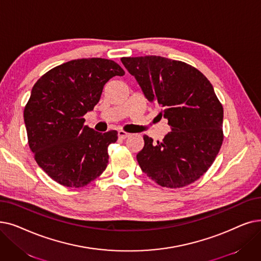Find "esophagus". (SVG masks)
<instances>
[{
    "mask_svg": "<svg viewBox=\"0 0 261 261\" xmlns=\"http://www.w3.org/2000/svg\"><path fill=\"white\" fill-rule=\"evenodd\" d=\"M128 137H130V133H127V132L122 131V130H119V131H118V138H119L120 140H124V139H127Z\"/></svg>",
    "mask_w": 261,
    "mask_h": 261,
    "instance_id": "esophagus-1",
    "label": "esophagus"
}]
</instances>
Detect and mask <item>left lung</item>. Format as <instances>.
I'll use <instances>...</instances> for the list:
<instances>
[{
    "instance_id": "1",
    "label": "left lung",
    "mask_w": 261,
    "mask_h": 261,
    "mask_svg": "<svg viewBox=\"0 0 261 261\" xmlns=\"http://www.w3.org/2000/svg\"><path fill=\"white\" fill-rule=\"evenodd\" d=\"M146 99L159 105L171 132L162 142L144 135L137 154L142 171L158 185L182 188L205 174L223 142V107L196 68L162 56L121 58Z\"/></svg>"
}]
</instances>
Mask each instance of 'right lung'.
<instances>
[{
  "label": "right lung",
  "mask_w": 261,
  "mask_h": 261,
  "mask_svg": "<svg viewBox=\"0 0 261 261\" xmlns=\"http://www.w3.org/2000/svg\"><path fill=\"white\" fill-rule=\"evenodd\" d=\"M123 74L111 60L80 59L53 68L33 86L23 114L29 146L56 182L82 188L107 168L117 131L99 133L84 126L83 116L99 102L110 79Z\"/></svg>",
  "instance_id": "1"
}]
</instances>
